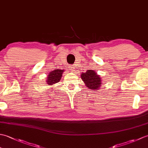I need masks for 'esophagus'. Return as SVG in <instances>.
Wrapping results in <instances>:
<instances>
[{
	"mask_svg": "<svg viewBox=\"0 0 148 148\" xmlns=\"http://www.w3.org/2000/svg\"><path fill=\"white\" fill-rule=\"evenodd\" d=\"M69 69H71V71H74L75 69H76V65H70L69 66Z\"/></svg>",
	"mask_w": 148,
	"mask_h": 148,
	"instance_id": "obj_1",
	"label": "esophagus"
}]
</instances>
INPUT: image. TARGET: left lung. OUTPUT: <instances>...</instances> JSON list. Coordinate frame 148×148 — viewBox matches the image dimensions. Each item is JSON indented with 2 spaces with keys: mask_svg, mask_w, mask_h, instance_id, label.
Returning <instances> with one entry per match:
<instances>
[{
  "mask_svg": "<svg viewBox=\"0 0 148 148\" xmlns=\"http://www.w3.org/2000/svg\"><path fill=\"white\" fill-rule=\"evenodd\" d=\"M81 77L86 86L91 90L99 89L100 84H102L101 78L93 70H88L85 73L81 74Z\"/></svg>",
  "mask_w": 148,
  "mask_h": 148,
  "instance_id": "obj_1",
  "label": "left lung"
}]
</instances>
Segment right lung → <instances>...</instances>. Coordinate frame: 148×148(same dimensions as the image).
<instances>
[{"mask_svg":"<svg viewBox=\"0 0 148 148\" xmlns=\"http://www.w3.org/2000/svg\"><path fill=\"white\" fill-rule=\"evenodd\" d=\"M64 70L61 69H55L49 73L48 76V79H46V82L49 85H52L56 83H58L61 79L62 74Z\"/></svg>","mask_w":148,"mask_h":148,"instance_id":"right-lung-1","label":"right lung"}]
</instances>
